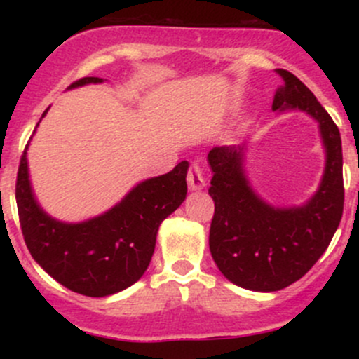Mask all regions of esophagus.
I'll use <instances>...</instances> for the list:
<instances>
[{
  "mask_svg": "<svg viewBox=\"0 0 359 359\" xmlns=\"http://www.w3.org/2000/svg\"><path fill=\"white\" fill-rule=\"evenodd\" d=\"M187 185L191 191H201V189H204V177H203V172H201L199 165H191L187 172Z\"/></svg>",
  "mask_w": 359,
  "mask_h": 359,
  "instance_id": "obj_1",
  "label": "esophagus"
}]
</instances>
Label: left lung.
<instances>
[{"mask_svg":"<svg viewBox=\"0 0 359 359\" xmlns=\"http://www.w3.org/2000/svg\"><path fill=\"white\" fill-rule=\"evenodd\" d=\"M275 72L283 86L275 90L271 109L302 111L319 125L325 165L314 196L302 205H271L250 185L245 147H214L208 155L214 172L209 250L229 282L255 292H277L302 278L331 243L344 205L343 147L336 123L294 74Z\"/></svg>","mask_w":359,"mask_h":359,"instance_id":"left-lung-1","label":"left lung"}]
</instances>
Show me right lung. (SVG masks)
Returning <instances> with one entry per match:
<instances>
[{
    "instance_id": "1",
    "label": "right lung",
    "mask_w": 359,
    "mask_h": 359,
    "mask_svg": "<svg viewBox=\"0 0 359 359\" xmlns=\"http://www.w3.org/2000/svg\"><path fill=\"white\" fill-rule=\"evenodd\" d=\"M101 82V77H84L67 89ZM27 150L28 145L16 177V205L25 243L35 262L69 290L88 297L118 294L138 282L150 265L158 226L187 196L189 163L184 160L168 174L137 184L100 216L64 222L45 212L36 201Z\"/></svg>"
}]
</instances>
